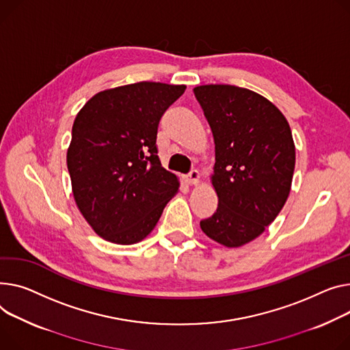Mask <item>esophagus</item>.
Listing matches in <instances>:
<instances>
[{
    "label": "esophagus",
    "instance_id": "esophagus-1",
    "mask_svg": "<svg viewBox=\"0 0 350 350\" xmlns=\"http://www.w3.org/2000/svg\"><path fill=\"white\" fill-rule=\"evenodd\" d=\"M200 178H201V174L198 170H191L187 176H185V181H187L190 185H197L200 184Z\"/></svg>",
    "mask_w": 350,
    "mask_h": 350
}]
</instances>
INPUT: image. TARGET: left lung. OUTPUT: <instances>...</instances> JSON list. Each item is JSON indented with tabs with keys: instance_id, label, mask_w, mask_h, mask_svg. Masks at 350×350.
Returning a JSON list of instances; mask_svg holds the SVG:
<instances>
[{
	"instance_id": "1",
	"label": "left lung",
	"mask_w": 350,
	"mask_h": 350,
	"mask_svg": "<svg viewBox=\"0 0 350 350\" xmlns=\"http://www.w3.org/2000/svg\"><path fill=\"white\" fill-rule=\"evenodd\" d=\"M193 91L214 136L211 183L218 196L217 213L200 226L219 245L239 247L260 237L288 198L291 129L282 111L252 90L206 84Z\"/></svg>"
}]
</instances>
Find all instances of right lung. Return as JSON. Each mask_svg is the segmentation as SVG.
Returning <instances> with one entry per match:
<instances>
[{
	"label": "right lung",
	"instance_id": "1",
	"mask_svg": "<svg viewBox=\"0 0 350 350\" xmlns=\"http://www.w3.org/2000/svg\"><path fill=\"white\" fill-rule=\"evenodd\" d=\"M185 90L154 81L97 92L79 111L67 169L81 215L103 239L133 245L154 229L178 177L157 156V126Z\"/></svg>",
	"mask_w": 350,
	"mask_h": 350
}]
</instances>
